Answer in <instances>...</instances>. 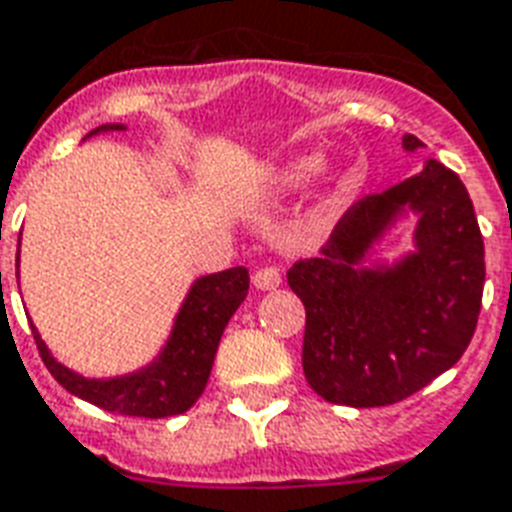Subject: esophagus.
Segmentation results:
<instances>
[{
  "mask_svg": "<svg viewBox=\"0 0 512 512\" xmlns=\"http://www.w3.org/2000/svg\"><path fill=\"white\" fill-rule=\"evenodd\" d=\"M252 284H255L257 290H276L282 284V273L276 271V268H260L252 276Z\"/></svg>",
  "mask_w": 512,
  "mask_h": 512,
  "instance_id": "34e87169",
  "label": "esophagus"
}]
</instances>
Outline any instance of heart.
I'll list each match as a JSON object with an SVG mask.
<instances>
[{
	"label": "heart",
	"instance_id": "obj_1",
	"mask_svg": "<svg viewBox=\"0 0 512 512\" xmlns=\"http://www.w3.org/2000/svg\"><path fill=\"white\" fill-rule=\"evenodd\" d=\"M319 158L317 155H300V158H292L282 171H279V182L287 187H300L303 182L314 177L319 171Z\"/></svg>",
	"mask_w": 512,
	"mask_h": 512
}]
</instances>
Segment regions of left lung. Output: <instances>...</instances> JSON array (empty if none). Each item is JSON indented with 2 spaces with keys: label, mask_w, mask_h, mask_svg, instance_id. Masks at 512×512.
<instances>
[{
  "label": "left lung",
  "mask_w": 512,
  "mask_h": 512,
  "mask_svg": "<svg viewBox=\"0 0 512 512\" xmlns=\"http://www.w3.org/2000/svg\"><path fill=\"white\" fill-rule=\"evenodd\" d=\"M424 144L403 136V150ZM417 214L414 249L392 264L369 252ZM483 239L467 187L429 158L419 174L365 195L343 214L319 257L298 260L287 284L306 306L303 373L327 403H400L454 368L481 314Z\"/></svg>",
  "instance_id": "left-lung-1"
}]
</instances>
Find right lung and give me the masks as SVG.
I'll return each mask as SVG.
<instances>
[{
    "label": "right lung",
    "instance_id": "add662e5",
    "mask_svg": "<svg viewBox=\"0 0 512 512\" xmlns=\"http://www.w3.org/2000/svg\"><path fill=\"white\" fill-rule=\"evenodd\" d=\"M107 131H126V126L107 123V126L93 128L88 136L107 134ZM18 263L21 257H15V268ZM247 290L249 271L244 265L195 279L179 306L169 341L163 343L158 357L126 376H80L50 354L48 343L42 341L34 325H31V333H34L45 368L66 392L120 416L166 419V416L190 411L195 400L204 395L222 330L228 327L236 308L244 303Z\"/></svg>",
    "mask_w": 512,
    "mask_h": 512
}]
</instances>
